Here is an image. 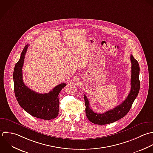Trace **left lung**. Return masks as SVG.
<instances>
[{
	"label": "left lung",
	"mask_w": 153,
	"mask_h": 153,
	"mask_svg": "<svg viewBox=\"0 0 153 153\" xmlns=\"http://www.w3.org/2000/svg\"><path fill=\"white\" fill-rule=\"evenodd\" d=\"M131 88L126 100L119 105L111 109L104 113H95L89 106V102L85 95L84 99L86 106V115L88 120L94 124L107 125L116 122L125 117L129 111L132 104L137 97L140 88V66L138 62L131 55Z\"/></svg>",
	"instance_id": "left-lung-1"
}]
</instances>
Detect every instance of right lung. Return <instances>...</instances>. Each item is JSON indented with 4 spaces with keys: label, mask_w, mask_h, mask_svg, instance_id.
<instances>
[{
    "label": "right lung",
    "mask_w": 153,
    "mask_h": 153,
    "mask_svg": "<svg viewBox=\"0 0 153 153\" xmlns=\"http://www.w3.org/2000/svg\"><path fill=\"white\" fill-rule=\"evenodd\" d=\"M29 45L24 46L13 73L15 95L19 105L30 115L46 120L53 119L59 112L58 95L66 86L62 83L56 86L48 94H39L29 89L22 80V67Z\"/></svg>",
    "instance_id": "right-lung-1"
}]
</instances>
